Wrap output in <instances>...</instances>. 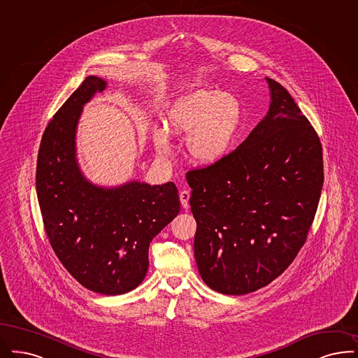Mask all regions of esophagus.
Listing matches in <instances>:
<instances>
[{"label":"esophagus","mask_w":358,"mask_h":358,"mask_svg":"<svg viewBox=\"0 0 358 358\" xmlns=\"http://www.w3.org/2000/svg\"><path fill=\"white\" fill-rule=\"evenodd\" d=\"M179 198H180V203H182V207H183V208H188V200H189V191H187V189H183V191H180V194H179Z\"/></svg>","instance_id":"34e87169"}]
</instances>
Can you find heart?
<instances>
[{
  "label": "heart",
  "instance_id": "obj_1",
  "mask_svg": "<svg viewBox=\"0 0 358 358\" xmlns=\"http://www.w3.org/2000/svg\"><path fill=\"white\" fill-rule=\"evenodd\" d=\"M241 123V103L228 92L200 89L179 98L169 111L166 130L152 131L157 154L173 155L170 135L185 136L191 158L201 164L216 163L234 143Z\"/></svg>",
  "mask_w": 358,
  "mask_h": 358
}]
</instances>
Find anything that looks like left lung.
Listing matches in <instances>:
<instances>
[{"mask_svg":"<svg viewBox=\"0 0 358 358\" xmlns=\"http://www.w3.org/2000/svg\"><path fill=\"white\" fill-rule=\"evenodd\" d=\"M271 106L234 151L185 173L203 281L247 294L278 278L304 245L324 183L316 130L276 80Z\"/></svg>","mask_w":358,"mask_h":358,"instance_id":"obj_1","label":"left lung"}]
</instances>
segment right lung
I'll list each match as a JSON object with an SVG mask.
<instances>
[{
    "label": "right lung",
    "instance_id": "1",
    "mask_svg": "<svg viewBox=\"0 0 358 358\" xmlns=\"http://www.w3.org/2000/svg\"><path fill=\"white\" fill-rule=\"evenodd\" d=\"M105 87V80L87 77L54 114L41 141L36 188L58 260L85 288L114 296L143 281L150 243L179 213L180 201L173 182L101 188L80 173L77 123L82 106Z\"/></svg>",
    "mask_w": 358,
    "mask_h": 358
}]
</instances>
